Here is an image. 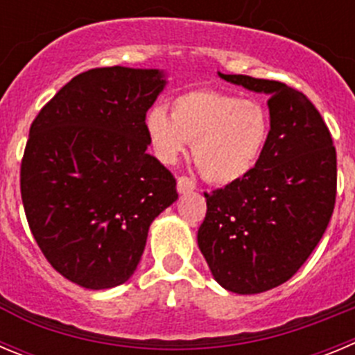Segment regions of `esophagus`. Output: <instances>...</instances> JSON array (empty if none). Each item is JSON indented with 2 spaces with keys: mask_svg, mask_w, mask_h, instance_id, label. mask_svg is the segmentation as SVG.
Returning a JSON list of instances; mask_svg holds the SVG:
<instances>
[{
  "mask_svg": "<svg viewBox=\"0 0 355 355\" xmlns=\"http://www.w3.org/2000/svg\"><path fill=\"white\" fill-rule=\"evenodd\" d=\"M193 188H195V183L188 178V175H181V178H178V191H180V193H188V191H191Z\"/></svg>",
  "mask_w": 355,
  "mask_h": 355,
  "instance_id": "obj_1",
  "label": "esophagus"
}]
</instances>
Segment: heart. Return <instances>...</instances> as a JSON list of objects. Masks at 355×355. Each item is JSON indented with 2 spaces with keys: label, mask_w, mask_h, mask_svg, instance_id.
Returning a JSON list of instances; mask_svg holds the SVG:
<instances>
[{
  "label": "heart",
  "mask_w": 355,
  "mask_h": 355,
  "mask_svg": "<svg viewBox=\"0 0 355 355\" xmlns=\"http://www.w3.org/2000/svg\"><path fill=\"white\" fill-rule=\"evenodd\" d=\"M271 132L269 112L259 100L195 87L172 100L171 114L153 107L146 133L155 155L175 164L193 142L191 153L200 174L213 184H230L255 168Z\"/></svg>",
  "instance_id": "1"
}]
</instances>
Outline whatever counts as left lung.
<instances>
[{"label": "left lung", "mask_w": 355, "mask_h": 355, "mask_svg": "<svg viewBox=\"0 0 355 355\" xmlns=\"http://www.w3.org/2000/svg\"><path fill=\"white\" fill-rule=\"evenodd\" d=\"M220 77L271 95V132L248 175L204 193L197 241L223 288L260 294L291 279L326 232L336 202V149L301 91L278 80Z\"/></svg>", "instance_id": "obj_1"}]
</instances>
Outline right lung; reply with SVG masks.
<instances>
[{
  "mask_svg": "<svg viewBox=\"0 0 355 355\" xmlns=\"http://www.w3.org/2000/svg\"><path fill=\"white\" fill-rule=\"evenodd\" d=\"M158 70L93 68L52 96L29 128L21 197L49 264L80 287L110 288L137 269L148 230L178 199L175 178L146 149Z\"/></svg>",
  "mask_w": 355,
  "mask_h": 355,
  "instance_id": "1",
  "label": "right lung"
}]
</instances>
